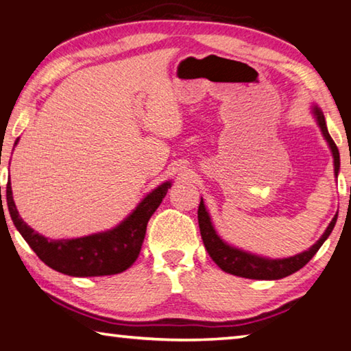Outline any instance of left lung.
<instances>
[{"label":"left lung","mask_w":351,"mask_h":351,"mask_svg":"<svg viewBox=\"0 0 351 351\" xmlns=\"http://www.w3.org/2000/svg\"><path fill=\"white\" fill-rule=\"evenodd\" d=\"M313 114L316 117V122L320 128V132L324 134L325 141L328 142L330 145L332 159H335V175L337 178V173H339V167H341L339 150H337L335 141L331 139L328 130H326L324 112L320 111V108H317V106H313ZM336 219H337V213L332 217L331 223L328 224V228L325 229L322 237H320V239L314 243L308 251H304L294 255V257H288V258H266L251 252L241 251V249L230 246L226 241H223L217 234L215 228H213L210 215L209 212L206 210L203 198H201V203L198 207V224H199L201 239H203L204 246L212 257V260L215 261V263L224 272H229V274L232 276H239L245 278H255V280H278V278L288 277L291 274H294L295 271H299L300 268H304L308 261L314 257V254L319 251V247L324 245V241L330 237L331 230L336 224Z\"/></svg>","instance_id":"obj_1"}]
</instances>
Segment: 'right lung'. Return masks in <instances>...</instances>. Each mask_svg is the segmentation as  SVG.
Here are the masks:
<instances>
[{"instance_id": "add662e5", "label": "right lung", "mask_w": 351, "mask_h": 351, "mask_svg": "<svg viewBox=\"0 0 351 351\" xmlns=\"http://www.w3.org/2000/svg\"><path fill=\"white\" fill-rule=\"evenodd\" d=\"M16 142L19 139L15 145ZM170 187L171 182L165 181L152 190L116 228L71 240H49L29 228L15 207L10 180L5 187V198L15 228L43 263L66 276L97 277L119 274L134 263L145 239L148 219L162 203Z\"/></svg>"}]
</instances>
